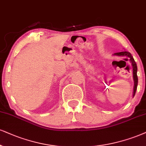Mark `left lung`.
<instances>
[{
    "label": "left lung",
    "instance_id": "8db88e82",
    "mask_svg": "<svg viewBox=\"0 0 146 146\" xmlns=\"http://www.w3.org/2000/svg\"><path fill=\"white\" fill-rule=\"evenodd\" d=\"M113 55H116V56H123V57H127L129 59L131 65H132L133 68V78L134 81V87H133V98L135 96L136 93L137 87V83H138V78L137 75V64L135 62L133 57L131 54L128 51H123L122 52H118V53H115L113 54Z\"/></svg>",
    "mask_w": 146,
    "mask_h": 146
}]
</instances>
